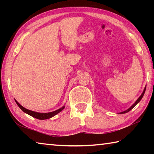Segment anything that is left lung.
Segmentation results:
<instances>
[{"label": "left lung", "instance_id": "1", "mask_svg": "<svg viewBox=\"0 0 154 154\" xmlns=\"http://www.w3.org/2000/svg\"><path fill=\"white\" fill-rule=\"evenodd\" d=\"M145 90H146V88H145V89H144V90H143V92L142 93V94L140 95V97L137 99V100L136 101V102L134 103V104H133V105H132L131 106H130V107L128 109H127L126 111H123V112H122V113H128V111H130V110H131V109H133L135 106H136V105L137 103H139V102H140V100H141L142 99V98H143V95H144V94H145Z\"/></svg>", "mask_w": 154, "mask_h": 154}]
</instances>
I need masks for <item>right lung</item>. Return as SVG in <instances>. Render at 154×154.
<instances>
[{"label": "right lung", "mask_w": 154, "mask_h": 154, "mask_svg": "<svg viewBox=\"0 0 154 154\" xmlns=\"http://www.w3.org/2000/svg\"><path fill=\"white\" fill-rule=\"evenodd\" d=\"M15 102H16L18 106H19V107L21 109H22V110L24 111V113L30 115V116L33 117V118H35L38 119H46L51 118H52V117H54V116H56V114H58V113H60V111H62L64 108V106H63L62 107L58 109V110H56V111L49 112V113H37V112H35V111L28 110V109L23 107V106L21 105H20V104L18 103L16 100H15Z\"/></svg>", "instance_id": "obj_1"}]
</instances>
